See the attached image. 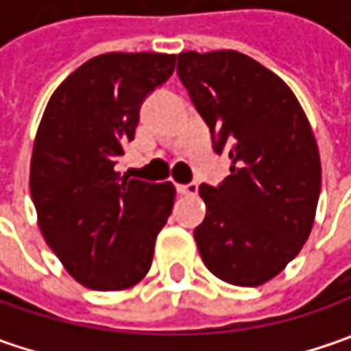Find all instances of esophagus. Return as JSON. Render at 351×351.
Wrapping results in <instances>:
<instances>
[{"label": "esophagus", "mask_w": 351, "mask_h": 351, "mask_svg": "<svg viewBox=\"0 0 351 351\" xmlns=\"http://www.w3.org/2000/svg\"><path fill=\"white\" fill-rule=\"evenodd\" d=\"M199 187L197 183H187V185H178V193L180 195H197Z\"/></svg>", "instance_id": "34e87169"}]
</instances>
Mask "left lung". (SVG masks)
I'll return each mask as SVG.
<instances>
[{"instance_id":"obj_1","label":"left lung","mask_w":351,"mask_h":351,"mask_svg":"<svg viewBox=\"0 0 351 351\" xmlns=\"http://www.w3.org/2000/svg\"><path fill=\"white\" fill-rule=\"evenodd\" d=\"M178 74L230 176L203 183L205 221L193 230L213 276L238 287L274 279L301 252L320 195V154L291 88L236 50L182 52Z\"/></svg>"}]
</instances>
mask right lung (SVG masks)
I'll use <instances>...</instances> for the list:
<instances>
[{
    "label": "right lung",
    "mask_w": 351,
    "mask_h": 351,
    "mask_svg": "<svg viewBox=\"0 0 351 351\" xmlns=\"http://www.w3.org/2000/svg\"><path fill=\"white\" fill-rule=\"evenodd\" d=\"M176 68V54L107 52L82 64L48 99L31 158L38 228L77 283L125 291L148 274L168 221L173 183L115 169L134 138L144 97Z\"/></svg>",
    "instance_id": "right-lung-1"
}]
</instances>
